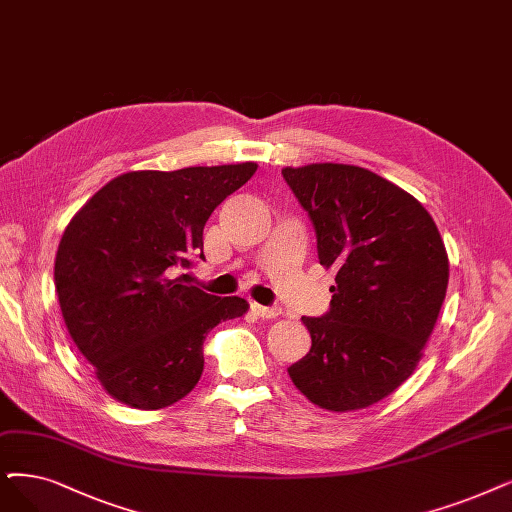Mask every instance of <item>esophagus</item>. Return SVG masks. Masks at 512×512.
I'll return each instance as SVG.
<instances>
[{"label": "esophagus", "instance_id": "esophagus-1", "mask_svg": "<svg viewBox=\"0 0 512 512\" xmlns=\"http://www.w3.org/2000/svg\"><path fill=\"white\" fill-rule=\"evenodd\" d=\"M252 311L258 315V317H262V319H273V317H277V315H281V309L279 306H262V304H252Z\"/></svg>", "mask_w": 512, "mask_h": 512}]
</instances>
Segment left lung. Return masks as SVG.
Instances as JSON below:
<instances>
[{
    "mask_svg": "<svg viewBox=\"0 0 512 512\" xmlns=\"http://www.w3.org/2000/svg\"><path fill=\"white\" fill-rule=\"evenodd\" d=\"M281 174L313 222L319 262L338 269L330 311L302 317L311 351L288 374L325 410H361L416 370L445 300V245L431 214L370 170L313 163Z\"/></svg>",
    "mask_w": 512,
    "mask_h": 512,
    "instance_id": "1",
    "label": "left lung"
}]
</instances>
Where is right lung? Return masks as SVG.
I'll return each instance as SVG.
<instances>
[{
  "mask_svg": "<svg viewBox=\"0 0 512 512\" xmlns=\"http://www.w3.org/2000/svg\"><path fill=\"white\" fill-rule=\"evenodd\" d=\"M256 168L128 172L69 222L54 262L60 311L111 397L138 410L176 403L201 378L206 334L248 311L243 298L206 294L174 269L203 260L210 214Z\"/></svg>",
  "mask_w": 512,
  "mask_h": 512,
  "instance_id": "obj_1",
  "label": "right lung"
}]
</instances>
